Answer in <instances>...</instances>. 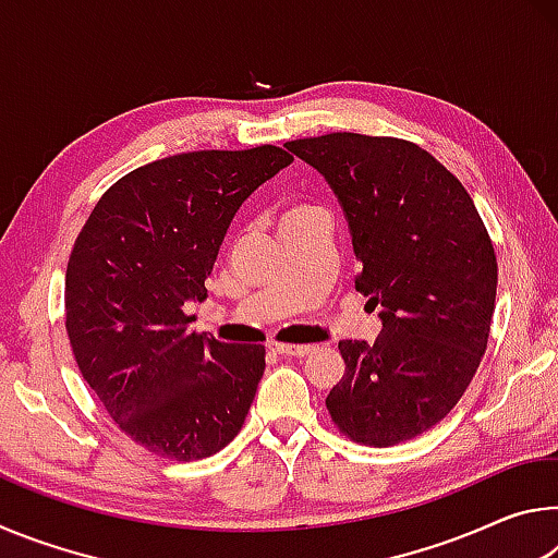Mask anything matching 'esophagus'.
<instances>
[{"label":"esophagus","mask_w":558,"mask_h":558,"mask_svg":"<svg viewBox=\"0 0 558 558\" xmlns=\"http://www.w3.org/2000/svg\"><path fill=\"white\" fill-rule=\"evenodd\" d=\"M270 349L276 354H282V356H305L310 354V344H280V342H272Z\"/></svg>","instance_id":"1"}]
</instances>
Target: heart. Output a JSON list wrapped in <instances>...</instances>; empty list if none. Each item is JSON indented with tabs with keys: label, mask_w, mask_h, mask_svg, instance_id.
Returning a JSON list of instances; mask_svg holds the SVG:
<instances>
[{
	"label": "heart",
	"mask_w": 558,
	"mask_h": 558,
	"mask_svg": "<svg viewBox=\"0 0 558 558\" xmlns=\"http://www.w3.org/2000/svg\"><path fill=\"white\" fill-rule=\"evenodd\" d=\"M315 211H319L317 206H313V204H307V202H290L286 209H282V223H288V221H295V219H302V216H310V214H315Z\"/></svg>",
	"instance_id": "obj_1"
}]
</instances>
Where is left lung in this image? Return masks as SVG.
<instances>
[{
    "label": "left lung",
    "instance_id": "8db88e82",
    "mask_svg": "<svg viewBox=\"0 0 558 558\" xmlns=\"http://www.w3.org/2000/svg\"><path fill=\"white\" fill-rule=\"evenodd\" d=\"M286 147L335 192L354 286L379 305L376 342H339L347 369L329 415L369 446L421 436L460 401L487 349L497 258L485 223L465 186L405 140L332 132Z\"/></svg>",
    "mask_w": 558,
    "mask_h": 558
}]
</instances>
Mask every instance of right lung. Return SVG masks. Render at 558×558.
<instances>
[{
    "mask_svg": "<svg viewBox=\"0 0 558 558\" xmlns=\"http://www.w3.org/2000/svg\"><path fill=\"white\" fill-rule=\"evenodd\" d=\"M286 149H202L112 184L65 270V332L83 379L149 452L199 460L229 446L266 369L260 344L189 329L239 206L286 169Z\"/></svg>",
    "mask_w": 558,
    "mask_h": 558,
    "instance_id": "obj_1",
    "label": "right lung"
}]
</instances>
